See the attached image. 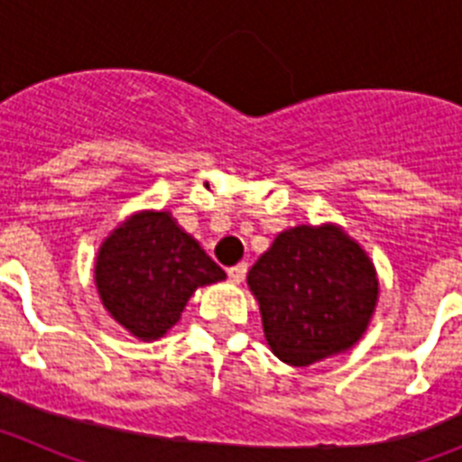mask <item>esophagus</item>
<instances>
[{
	"label": "esophagus",
	"mask_w": 462,
	"mask_h": 462,
	"mask_svg": "<svg viewBox=\"0 0 462 462\" xmlns=\"http://www.w3.org/2000/svg\"><path fill=\"white\" fill-rule=\"evenodd\" d=\"M247 275V263H238V266L228 268V280L234 282V284H240Z\"/></svg>",
	"instance_id": "obj_1"
}]
</instances>
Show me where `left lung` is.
<instances>
[{"label":"left lung","mask_w":462,"mask_h":462,"mask_svg":"<svg viewBox=\"0 0 462 462\" xmlns=\"http://www.w3.org/2000/svg\"><path fill=\"white\" fill-rule=\"evenodd\" d=\"M247 284L273 354L298 368L356 345L377 303L373 263L333 224L277 236Z\"/></svg>","instance_id":"obj_1"}]
</instances>
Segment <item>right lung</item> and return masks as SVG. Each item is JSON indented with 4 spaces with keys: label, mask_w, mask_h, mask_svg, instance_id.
Masks as SVG:
<instances>
[{
    "label": "right lung",
    "mask_w": 462,
    "mask_h": 462,
    "mask_svg": "<svg viewBox=\"0 0 462 462\" xmlns=\"http://www.w3.org/2000/svg\"><path fill=\"white\" fill-rule=\"evenodd\" d=\"M94 273L104 308L143 340L164 336L196 289L226 277L169 212L126 219L101 245Z\"/></svg>",
    "instance_id": "add662e5"
}]
</instances>
